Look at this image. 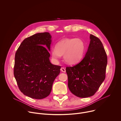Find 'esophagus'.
<instances>
[{"mask_svg": "<svg viewBox=\"0 0 121 121\" xmlns=\"http://www.w3.org/2000/svg\"><path fill=\"white\" fill-rule=\"evenodd\" d=\"M60 70H61V71L62 72H64V73H65V72H66L65 69V68H64V67H61Z\"/></svg>", "mask_w": 121, "mask_h": 121, "instance_id": "34e87169", "label": "esophagus"}]
</instances>
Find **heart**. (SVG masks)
Listing matches in <instances>:
<instances>
[{
	"label": "heart",
	"mask_w": 121,
	"mask_h": 121,
	"mask_svg": "<svg viewBox=\"0 0 121 121\" xmlns=\"http://www.w3.org/2000/svg\"><path fill=\"white\" fill-rule=\"evenodd\" d=\"M86 49L84 42L78 38H65L59 41L51 54L55 60H58L63 55L64 61L68 64L78 62L83 57Z\"/></svg>",
	"instance_id": "obj_1"
}]
</instances>
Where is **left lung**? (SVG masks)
<instances>
[{
  "label": "left lung",
  "mask_w": 121,
  "mask_h": 121,
  "mask_svg": "<svg viewBox=\"0 0 121 121\" xmlns=\"http://www.w3.org/2000/svg\"><path fill=\"white\" fill-rule=\"evenodd\" d=\"M90 43L83 59L78 64L66 67L68 87L79 98L93 96L105 78L107 56L103 44L91 34Z\"/></svg>",
  "instance_id": "1"
}]
</instances>
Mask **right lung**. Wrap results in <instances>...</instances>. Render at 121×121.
Masks as SVG:
<instances>
[{
	"mask_svg": "<svg viewBox=\"0 0 121 121\" xmlns=\"http://www.w3.org/2000/svg\"><path fill=\"white\" fill-rule=\"evenodd\" d=\"M52 36L47 32L38 33L24 39L15 57L14 75L23 94L35 99L47 97L61 66L50 61Z\"/></svg>",
	"mask_w": 121,
	"mask_h": 121,
	"instance_id": "obj_1",
	"label": "right lung"
}]
</instances>
